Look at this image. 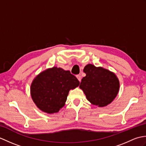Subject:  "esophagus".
Listing matches in <instances>:
<instances>
[{
    "instance_id": "1",
    "label": "esophagus",
    "mask_w": 146,
    "mask_h": 146,
    "mask_svg": "<svg viewBox=\"0 0 146 146\" xmlns=\"http://www.w3.org/2000/svg\"><path fill=\"white\" fill-rule=\"evenodd\" d=\"M76 78H77V79H78V80H79V82H81V79H82V78H81V76L79 75H76Z\"/></svg>"
}]
</instances>
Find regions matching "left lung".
<instances>
[{"label":"left lung","mask_w":146,"mask_h":146,"mask_svg":"<svg viewBox=\"0 0 146 146\" xmlns=\"http://www.w3.org/2000/svg\"><path fill=\"white\" fill-rule=\"evenodd\" d=\"M83 71L86 76L82 78L80 88L85 93L87 100L100 107L110 104L119 90L117 76L109 70L92 64L86 65Z\"/></svg>","instance_id":"1"}]
</instances>
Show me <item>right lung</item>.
<instances>
[{
    "mask_svg": "<svg viewBox=\"0 0 146 146\" xmlns=\"http://www.w3.org/2000/svg\"><path fill=\"white\" fill-rule=\"evenodd\" d=\"M80 85L70 71L52 67L40 73L31 85L33 102L40 110L48 113H57L64 107L68 93Z\"/></svg>",
    "mask_w": 146,
    "mask_h": 146,
    "instance_id": "obj_1",
    "label": "right lung"
}]
</instances>
